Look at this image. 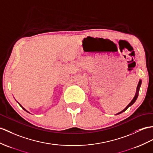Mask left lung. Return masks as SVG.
<instances>
[{
    "mask_svg": "<svg viewBox=\"0 0 153 153\" xmlns=\"http://www.w3.org/2000/svg\"><path fill=\"white\" fill-rule=\"evenodd\" d=\"M141 80H140V82H139V83H138V85H137V90H136V95H135V96H134V99L132 100V101L130 102L128 104V106H126V107L123 110L121 111V112L118 113V114H121V113H122V112H123V111H125L126 109H127L129 106H131L132 105H133L134 103V102L136 101V99H137V96H138L139 91H140V86H141Z\"/></svg>",
    "mask_w": 153,
    "mask_h": 153,
    "instance_id": "1",
    "label": "left lung"
}]
</instances>
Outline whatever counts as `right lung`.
<instances>
[{
  "label": "right lung",
  "mask_w": 153,
  "mask_h": 153,
  "mask_svg": "<svg viewBox=\"0 0 153 153\" xmlns=\"http://www.w3.org/2000/svg\"><path fill=\"white\" fill-rule=\"evenodd\" d=\"M20 106H21V105H20ZM21 107H22V106H21ZM22 108H23V107H22ZM23 108V110H25V111H27V110H26L24 108ZM27 112H28V111H27Z\"/></svg>",
  "instance_id": "add662e5"
}]
</instances>
